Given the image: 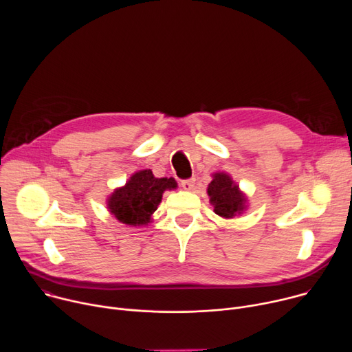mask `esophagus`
<instances>
[{
	"label": "esophagus",
	"instance_id": "34e87169",
	"mask_svg": "<svg viewBox=\"0 0 352 352\" xmlns=\"http://www.w3.org/2000/svg\"><path fill=\"white\" fill-rule=\"evenodd\" d=\"M181 185H182V188H184L185 190H190V189H193V186H195V178L184 179V181L181 182Z\"/></svg>",
	"mask_w": 352,
	"mask_h": 352
}]
</instances>
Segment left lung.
I'll use <instances>...</instances> for the list:
<instances>
[{
	"label": "left lung",
	"instance_id": "left-lung-1",
	"mask_svg": "<svg viewBox=\"0 0 352 352\" xmlns=\"http://www.w3.org/2000/svg\"><path fill=\"white\" fill-rule=\"evenodd\" d=\"M210 204L214 213L224 219H232L246 209V196L239 186L226 173H214L213 181L208 186Z\"/></svg>",
	"mask_w": 352,
	"mask_h": 352
}]
</instances>
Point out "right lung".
Listing matches in <instances>:
<instances>
[{"label": "right lung", "mask_w": 352, "mask_h": 352, "mask_svg": "<svg viewBox=\"0 0 352 352\" xmlns=\"http://www.w3.org/2000/svg\"><path fill=\"white\" fill-rule=\"evenodd\" d=\"M175 188L174 178H156L150 170H140L110 195L107 208L124 224L146 226L157 210L164 190Z\"/></svg>", "instance_id": "obj_1"}]
</instances>
